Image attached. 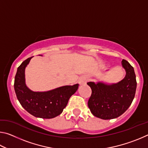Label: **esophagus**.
I'll use <instances>...</instances> for the list:
<instances>
[{
    "mask_svg": "<svg viewBox=\"0 0 148 148\" xmlns=\"http://www.w3.org/2000/svg\"><path fill=\"white\" fill-rule=\"evenodd\" d=\"M87 77L86 76H82L79 79V84L80 85H84L87 83Z\"/></svg>",
    "mask_w": 148,
    "mask_h": 148,
    "instance_id": "obj_1",
    "label": "esophagus"
}]
</instances>
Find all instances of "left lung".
Wrapping results in <instances>:
<instances>
[{
	"mask_svg": "<svg viewBox=\"0 0 148 148\" xmlns=\"http://www.w3.org/2000/svg\"><path fill=\"white\" fill-rule=\"evenodd\" d=\"M121 65L126 74L117 83H87L92 91L88 106L94 116L102 119H115L123 114L131 106L136 89V75L134 68L126 60H122Z\"/></svg>",
	"mask_w": 148,
	"mask_h": 148,
	"instance_id": "left-lung-1",
	"label": "left lung"
}]
</instances>
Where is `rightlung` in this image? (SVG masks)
<instances>
[{
  "label": "right lung",
  "mask_w": 148,
  "mask_h": 148,
  "mask_svg": "<svg viewBox=\"0 0 148 148\" xmlns=\"http://www.w3.org/2000/svg\"><path fill=\"white\" fill-rule=\"evenodd\" d=\"M32 58L26 59L17 68L14 80L17 98L22 107L33 116L53 118L62 113L69 99L78 89L79 84L61 86L47 91H32L27 86L25 74V68Z\"/></svg>",
  "instance_id": "add662e5"
}]
</instances>
